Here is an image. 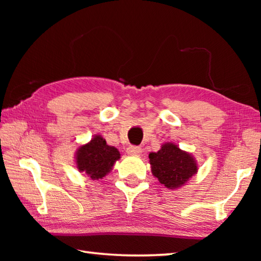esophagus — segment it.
<instances>
[{"instance_id": "1", "label": "esophagus", "mask_w": 261, "mask_h": 261, "mask_svg": "<svg viewBox=\"0 0 261 261\" xmlns=\"http://www.w3.org/2000/svg\"><path fill=\"white\" fill-rule=\"evenodd\" d=\"M143 152V149L138 146H129L126 148V153L129 154V155H139Z\"/></svg>"}]
</instances>
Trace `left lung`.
I'll list each match as a JSON object with an SVG mask.
<instances>
[{
    "mask_svg": "<svg viewBox=\"0 0 261 261\" xmlns=\"http://www.w3.org/2000/svg\"><path fill=\"white\" fill-rule=\"evenodd\" d=\"M148 159L154 177L169 190L187 185L199 169L196 158L173 141L162 144L158 152L148 154Z\"/></svg>",
    "mask_w": 261,
    "mask_h": 261,
    "instance_id": "1",
    "label": "left lung"
}]
</instances>
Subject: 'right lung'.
Returning a JSON list of instances; mask_svg holds the SVG:
<instances>
[{
    "label": "right lung",
    "mask_w": 261,
    "mask_h": 261,
    "mask_svg": "<svg viewBox=\"0 0 261 261\" xmlns=\"http://www.w3.org/2000/svg\"><path fill=\"white\" fill-rule=\"evenodd\" d=\"M120 159L121 153L116 147L108 145L102 136L94 135L88 143L78 146L74 153V165L79 173L98 180L108 175Z\"/></svg>",
    "instance_id": "add662e5"
}]
</instances>
